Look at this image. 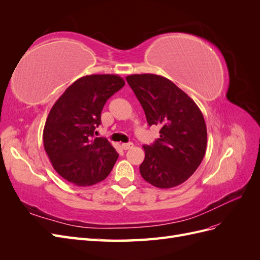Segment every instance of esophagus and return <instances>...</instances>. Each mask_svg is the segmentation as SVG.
Returning <instances> with one entry per match:
<instances>
[{
  "mask_svg": "<svg viewBox=\"0 0 260 260\" xmlns=\"http://www.w3.org/2000/svg\"><path fill=\"white\" fill-rule=\"evenodd\" d=\"M121 147L124 149V151H127V149H130V148L133 147V143H131V142H129V143H122Z\"/></svg>",
  "mask_w": 260,
  "mask_h": 260,
  "instance_id": "34e87169",
  "label": "esophagus"
}]
</instances>
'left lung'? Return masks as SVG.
Returning <instances> with one entry per match:
<instances>
[{"label":"left lung","mask_w":260,"mask_h":260,"mask_svg":"<svg viewBox=\"0 0 260 260\" xmlns=\"http://www.w3.org/2000/svg\"><path fill=\"white\" fill-rule=\"evenodd\" d=\"M125 80L142 105L148 125L160 127V138L143 146L141 176L159 188L183 183L199 168L206 152L207 129L201 109L165 77L130 75Z\"/></svg>","instance_id":"left-lung-1"}]
</instances>
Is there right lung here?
Returning <instances> with one entry per match:
<instances>
[{"instance_id":"right-lung-1","label":"right lung","mask_w":260,"mask_h":260,"mask_svg":"<svg viewBox=\"0 0 260 260\" xmlns=\"http://www.w3.org/2000/svg\"><path fill=\"white\" fill-rule=\"evenodd\" d=\"M124 85L117 75L84 76L69 85L46 118L43 144L57 174L89 186L109 175L118 158L105 138H94L106 101Z\"/></svg>"}]
</instances>
